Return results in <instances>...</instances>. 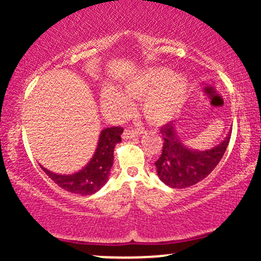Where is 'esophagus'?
Returning <instances> with one entry per match:
<instances>
[{"label": "esophagus", "instance_id": "34e87169", "mask_svg": "<svg viewBox=\"0 0 261 261\" xmlns=\"http://www.w3.org/2000/svg\"><path fill=\"white\" fill-rule=\"evenodd\" d=\"M140 135H141L140 130H135V128H126V130L124 131V134H122V137H124L125 140H131V139H135V137H139Z\"/></svg>", "mask_w": 261, "mask_h": 261}]
</instances>
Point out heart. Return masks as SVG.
<instances>
[{
    "mask_svg": "<svg viewBox=\"0 0 261 261\" xmlns=\"http://www.w3.org/2000/svg\"><path fill=\"white\" fill-rule=\"evenodd\" d=\"M189 83L180 73L167 67H151L121 83L120 88L106 86L100 106L109 115L121 118L133 109L130 99L141 100V110L149 121L162 124L180 112L188 97Z\"/></svg>",
    "mask_w": 261,
    "mask_h": 261,
    "instance_id": "heart-1",
    "label": "heart"
}]
</instances>
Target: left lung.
Listing matches in <instances>:
<instances>
[{
	"mask_svg": "<svg viewBox=\"0 0 261 261\" xmlns=\"http://www.w3.org/2000/svg\"><path fill=\"white\" fill-rule=\"evenodd\" d=\"M230 133L215 147L200 151L182 142L176 131V124L170 121L161 127L163 149L155 162L157 175L169 188L182 189L203 180L222 160L229 143Z\"/></svg>",
	"mask_w": 261,
	"mask_h": 261,
	"instance_id": "left-lung-1",
	"label": "left lung"
}]
</instances>
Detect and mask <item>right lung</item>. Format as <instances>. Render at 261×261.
I'll return each instance as SVG.
<instances>
[{"label": "right lung", "instance_id": "right-lung-1", "mask_svg": "<svg viewBox=\"0 0 261 261\" xmlns=\"http://www.w3.org/2000/svg\"><path fill=\"white\" fill-rule=\"evenodd\" d=\"M122 133L124 130L121 127H107L101 130L97 148L91 161L73 174H58L44 168L43 166H40L41 169L55 184L70 193L79 195H91L97 193L109 179L114 161V148L116 143L121 142Z\"/></svg>", "mask_w": 261, "mask_h": 261}]
</instances>
